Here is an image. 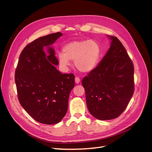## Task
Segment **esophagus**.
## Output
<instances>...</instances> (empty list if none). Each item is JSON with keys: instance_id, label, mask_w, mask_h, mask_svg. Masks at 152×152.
Masks as SVG:
<instances>
[{"instance_id": "1", "label": "esophagus", "mask_w": 152, "mask_h": 152, "mask_svg": "<svg viewBox=\"0 0 152 152\" xmlns=\"http://www.w3.org/2000/svg\"><path fill=\"white\" fill-rule=\"evenodd\" d=\"M80 78H79V77H75V82H76L77 84L79 83V82H80Z\"/></svg>"}]
</instances>
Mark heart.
I'll list each match as a JSON object with an SVG mask.
<instances>
[{"label": "heart", "instance_id": "1", "mask_svg": "<svg viewBox=\"0 0 152 152\" xmlns=\"http://www.w3.org/2000/svg\"><path fill=\"white\" fill-rule=\"evenodd\" d=\"M101 56L99 44L93 40L72 41L63 47V53L58 54L60 65L66 68L70 61L82 72H89L97 65Z\"/></svg>", "mask_w": 152, "mask_h": 152}]
</instances>
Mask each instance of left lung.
<instances>
[{"mask_svg": "<svg viewBox=\"0 0 152 152\" xmlns=\"http://www.w3.org/2000/svg\"><path fill=\"white\" fill-rule=\"evenodd\" d=\"M111 46L99 65L84 77L87 107L99 120L117 118L134 94V65L121 41L110 36Z\"/></svg>", "mask_w": 152, "mask_h": 152, "instance_id": "left-lung-1", "label": "left lung"}]
</instances>
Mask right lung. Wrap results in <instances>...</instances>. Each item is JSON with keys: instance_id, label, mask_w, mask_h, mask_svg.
I'll use <instances>...</instances> for the list:
<instances>
[{"instance_id": "right-lung-1", "label": "right lung", "mask_w": 152, "mask_h": 152, "mask_svg": "<svg viewBox=\"0 0 152 152\" xmlns=\"http://www.w3.org/2000/svg\"><path fill=\"white\" fill-rule=\"evenodd\" d=\"M60 32L41 37L23 49L15 71L18 98L25 111L36 121L44 124L60 122L68 110L69 94L75 86L73 73L63 74L54 49L49 47ZM47 46L49 54L43 48Z\"/></svg>"}]
</instances>
